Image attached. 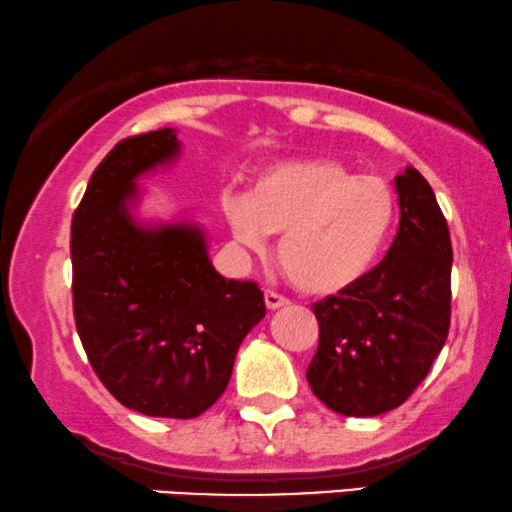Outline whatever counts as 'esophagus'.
Masks as SVG:
<instances>
[{"label":"esophagus","mask_w":512,"mask_h":512,"mask_svg":"<svg viewBox=\"0 0 512 512\" xmlns=\"http://www.w3.org/2000/svg\"><path fill=\"white\" fill-rule=\"evenodd\" d=\"M264 305H267V310H279V307L288 305V300L274 291H264Z\"/></svg>","instance_id":"esophagus-1"}]
</instances>
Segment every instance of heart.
Returning a JSON list of instances; mask_svg holds the SVG:
<instances>
[{"mask_svg":"<svg viewBox=\"0 0 512 512\" xmlns=\"http://www.w3.org/2000/svg\"><path fill=\"white\" fill-rule=\"evenodd\" d=\"M221 207L233 238L252 252H264L269 233H281V267L312 295H336L365 279L398 212L386 178L357 176L331 157L269 166L250 195L229 193Z\"/></svg>","mask_w":512,"mask_h":512,"instance_id":"b5f03b06","label":"heart"}]
</instances>
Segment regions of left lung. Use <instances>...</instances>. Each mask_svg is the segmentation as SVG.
<instances>
[{"mask_svg": "<svg viewBox=\"0 0 512 512\" xmlns=\"http://www.w3.org/2000/svg\"><path fill=\"white\" fill-rule=\"evenodd\" d=\"M398 233L377 267L315 303L319 346L307 367L315 396L346 417L384 415L410 398L451 324L453 248L432 186L396 176Z\"/></svg>", "mask_w": 512, "mask_h": 512, "instance_id": "1", "label": "left lung"}]
</instances>
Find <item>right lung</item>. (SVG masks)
Here are the masks:
<instances>
[{
  "mask_svg": "<svg viewBox=\"0 0 512 512\" xmlns=\"http://www.w3.org/2000/svg\"><path fill=\"white\" fill-rule=\"evenodd\" d=\"M181 157L174 128L121 140L73 214V317L107 391L150 417L190 420L229 386L264 317L257 283L224 279L197 221L143 219L140 178Z\"/></svg>",
  "mask_w": 512,
  "mask_h": 512,
  "instance_id": "add662e5",
  "label": "right lung"
}]
</instances>
